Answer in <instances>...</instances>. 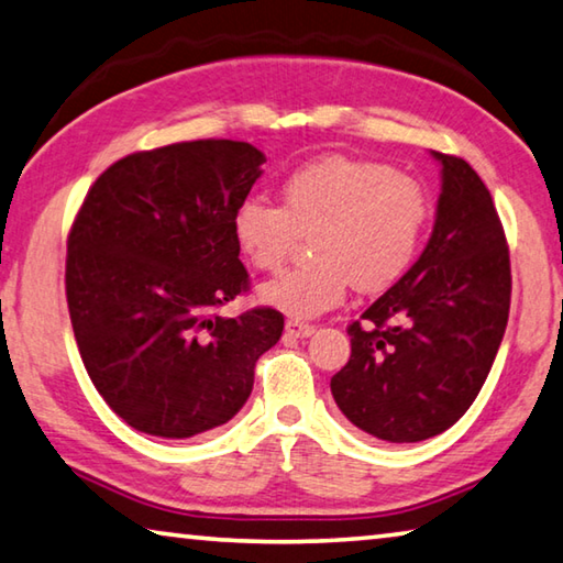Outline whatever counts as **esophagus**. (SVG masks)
<instances>
[{
	"label": "esophagus",
	"mask_w": 563,
	"mask_h": 563,
	"mask_svg": "<svg viewBox=\"0 0 563 563\" xmlns=\"http://www.w3.org/2000/svg\"><path fill=\"white\" fill-rule=\"evenodd\" d=\"M285 332H288L290 338H310L316 328L308 325V322H300V320H288L285 322Z\"/></svg>",
	"instance_id": "obj_1"
}]
</instances>
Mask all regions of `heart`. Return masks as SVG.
Returning <instances> with one entry per match:
<instances>
[{
  "instance_id": "heart-1",
  "label": "heart",
  "mask_w": 563,
  "mask_h": 563,
  "mask_svg": "<svg viewBox=\"0 0 563 563\" xmlns=\"http://www.w3.org/2000/svg\"><path fill=\"white\" fill-rule=\"evenodd\" d=\"M430 196L417 178L377 161L328 156L283 180V206L247 196L231 228L238 251L255 271H278L310 233L316 258L261 288L271 308L316 318L342 302L347 285L379 292L415 263L430 223Z\"/></svg>"
}]
</instances>
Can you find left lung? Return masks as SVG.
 Returning a JSON list of instances; mask_svg holds the SVG:
<instances>
[{"label": "left lung", "instance_id": "obj_1", "mask_svg": "<svg viewBox=\"0 0 563 563\" xmlns=\"http://www.w3.org/2000/svg\"><path fill=\"white\" fill-rule=\"evenodd\" d=\"M442 194L430 243L347 328L350 360L332 397L377 440L422 442L479 395L509 320V245L489 188L464 158L432 151Z\"/></svg>", "mask_w": 563, "mask_h": 563}]
</instances>
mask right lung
<instances>
[{
    "label": "right lung",
    "mask_w": 563,
    "mask_h": 563,
    "mask_svg": "<svg viewBox=\"0 0 563 563\" xmlns=\"http://www.w3.org/2000/svg\"><path fill=\"white\" fill-rule=\"evenodd\" d=\"M265 156L203 139L139 151L97 178L66 243V302L93 387L133 430L186 440L251 397L283 316L218 308L251 288L231 218Z\"/></svg>",
    "instance_id": "obj_1"
}]
</instances>
